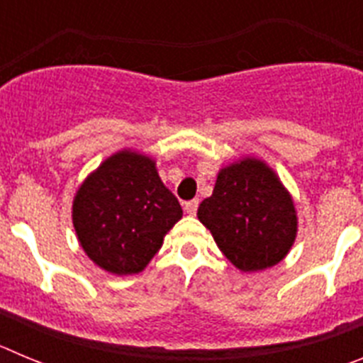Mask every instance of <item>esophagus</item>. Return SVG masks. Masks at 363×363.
Returning a JSON list of instances; mask_svg holds the SVG:
<instances>
[{
  "mask_svg": "<svg viewBox=\"0 0 363 363\" xmlns=\"http://www.w3.org/2000/svg\"><path fill=\"white\" fill-rule=\"evenodd\" d=\"M184 209H185V213L189 214V216H194V214H196V211H198V200L187 201V203L184 205Z\"/></svg>",
  "mask_w": 363,
  "mask_h": 363,
  "instance_id": "obj_1",
  "label": "esophagus"
}]
</instances>
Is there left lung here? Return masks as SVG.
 I'll return each mask as SVG.
<instances>
[{
    "instance_id": "obj_1",
    "label": "left lung",
    "mask_w": 363,
    "mask_h": 363,
    "mask_svg": "<svg viewBox=\"0 0 363 363\" xmlns=\"http://www.w3.org/2000/svg\"><path fill=\"white\" fill-rule=\"evenodd\" d=\"M198 220L243 272L281 262L298 230L293 198L271 167L256 158H243L218 172L213 196L198 207Z\"/></svg>"
}]
</instances>
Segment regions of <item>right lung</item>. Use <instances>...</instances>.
<instances>
[{
    "label": "right lung",
    "instance_id": "obj_1",
    "mask_svg": "<svg viewBox=\"0 0 363 363\" xmlns=\"http://www.w3.org/2000/svg\"><path fill=\"white\" fill-rule=\"evenodd\" d=\"M182 214L154 160L134 150L105 160L72 203L79 245L98 267L118 277L143 271Z\"/></svg>",
    "mask_w": 363,
    "mask_h": 363
}]
</instances>
